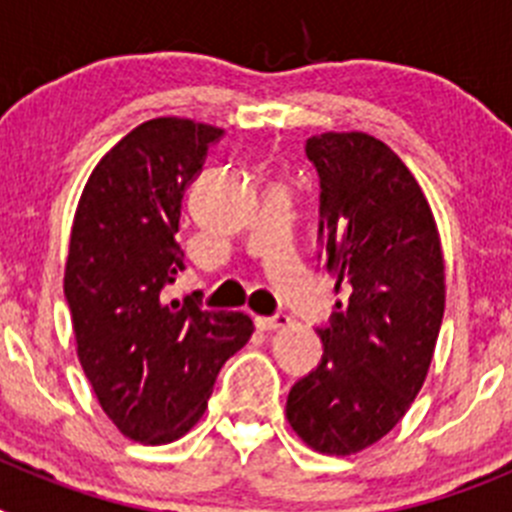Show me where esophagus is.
<instances>
[{"instance_id":"esophagus-1","label":"esophagus","mask_w":512,"mask_h":512,"mask_svg":"<svg viewBox=\"0 0 512 512\" xmlns=\"http://www.w3.org/2000/svg\"><path fill=\"white\" fill-rule=\"evenodd\" d=\"M253 323H256V328L259 330H277V328H284V325L289 323V318L284 315V312H277V315H271V318L259 315V318L253 320Z\"/></svg>"}]
</instances>
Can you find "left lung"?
I'll use <instances>...</instances> for the list:
<instances>
[{
  "mask_svg": "<svg viewBox=\"0 0 512 512\" xmlns=\"http://www.w3.org/2000/svg\"><path fill=\"white\" fill-rule=\"evenodd\" d=\"M325 271L346 302L318 330L323 359L287 397L292 431L348 456L395 428L433 359L446 305L441 235L423 189L390 146L366 133L312 135Z\"/></svg>",
  "mask_w": 512,
  "mask_h": 512,
  "instance_id": "obj_1",
  "label": "left lung"
}]
</instances>
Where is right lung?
<instances>
[{"instance_id":"add662e5","label":"right lung","mask_w":512,"mask_h":512,"mask_svg":"<svg viewBox=\"0 0 512 512\" xmlns=\"http://www.w3.org/2000/svg\"><path fill=\"white\" fill-rule=\"evenodd\" d=\"M220 138L187 117L138 125L94 166L71 228L63 292L81 369L120 433L151 446L202 418L220 366L253 333L243 312L164 297L184 269V189Z\"/></svg>"}]
</instances>
